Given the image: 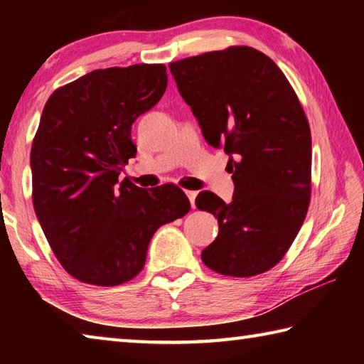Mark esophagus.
Returning a JSON list of instances; mask_svg holds the SVG:
<instances>
[{
	"instance_id": "esophagus-1",
	"label": "esophagus",
	"mask_w": 364,
	"mask_h": 364,
	"mask_svg": "<svg viewBox=\"0 0 364 364\" xmlns=\"http://www.w3.org/2000/svg\"><path fill=\"white\" fill-rule=\"evenodd\" d=\"M186 196L189 197L191 207L196 208V197H197V193H196V191H186Z\"/></svg>"
}]
</instances>
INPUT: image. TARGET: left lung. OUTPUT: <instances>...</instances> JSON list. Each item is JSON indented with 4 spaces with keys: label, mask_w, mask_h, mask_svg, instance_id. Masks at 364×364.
<instances>
[{
    "label": "left lung",
    "mask_w": 364,
    "mask_h": 364,
    "mask_svg": "<svg viewBox=\"0 0 364 364\" xmlns=\"http://www.w3.org/2000/svg\"><path fill=\"white\" fill-rule=\"evenodd\" d=\"M168 67L207 143L230 156V204L210 191L196 197L218 220L202 262L236 278L264 273L286 255L310 205L311 133L299 97L279 67L249 46Z\"/></svg>",
    "instance_id": "1"
}]
</instances>
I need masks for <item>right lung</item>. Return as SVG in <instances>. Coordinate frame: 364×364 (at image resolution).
<instances>
[{"label": "right lung", "mask_w": 364, "mask_h": 364, "mask_svg": "<svg viewBox=\"0 0 364 364\" xmlns=\"http://www.w3.org/2000/svg\"><path fill=\"white\" fill-rule=\"evenodd\" d=\"M167 82L164 64L100 69L60 86L43 109L30 152L35 213L59 263L86 284L133 279L154 232L189 212L175 184L119 181L136 156L132 125Z\"/></svg>", "instance_id": "right-lung-1"}]
</instances>
